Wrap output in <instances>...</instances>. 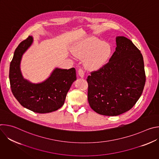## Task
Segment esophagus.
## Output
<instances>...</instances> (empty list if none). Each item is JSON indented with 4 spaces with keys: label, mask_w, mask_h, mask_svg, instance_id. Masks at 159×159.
I'll return each instance as SVG.
<instances>
[{
    "label": "esophagus",
    "mask_w": 159,
    "mask_h": 159,
    "mask_svg": "<svg viewBox=\"0 0 159 159\" xmlns=\"http://www.w3.org/2000/svg\"><path fill=\"white\" fill-rule=\"evenodd\" d=\"M78 74H79V75L81 77V78H83L84 77V72L83 71V70L82 69H79V70H78Z\"/></svg>",
    "instance_id": "esophagus-1"
}]
</instances>
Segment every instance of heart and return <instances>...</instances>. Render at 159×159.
Segmentation results:
<instances>
[{
  "mask_svg": "<svg viewBox=\"0 0 159 159\" xmlns=\"http://www.w3.org/2000/svg\"><path fill=\"white\" fill-rule=\"evenodd\" d=\"M72 52L75 57L84 59V65L89 70H98L109 60L112 47L106 41L94 36H87L74 44Z\"/></svg>",
  "mask_w": 159,
  "mask_h": 159,
  "instance_id": "b5f03b06",
  "label": "heart"
}]
</instances>
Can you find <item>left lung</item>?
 Returning a JSON list of instances; mask_svg holds the SVG:
<instances>
[{"mask_svg":"<svg viewBox=\"0 0 159 159\" xmlns=\"http://www.w3.org/2000/svg\"><path fill=\"white\" fill-rule=\"evenodd\" d=\"M116 42L109 62L87 79L90 107L109 116L131 109L140 98L146 80L140 51L125 36H117Z\"/></svg>","mask_w":159,"mask_h":159,"instance_id":"obj_1","label":"left lung"}]
</instances>
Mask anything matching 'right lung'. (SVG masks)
Returning <instances> with one entry per match:
<instances>
[{"label": "right lung", "mask_w": 159, "mask_h": 159, "mask_svg": "<svg viewBox=\"0 0 159 159\" xmlns=\"http://www.w3.org/2000/svg\"><path fill=\"white\" fill-rule=\"evenodd\" d=\"M33 42V36H29L14 52L9 68L11 89L14 96L23 107L34 112H51L63 105L68 91L77 79L75 69L55 68L48 78L38 84L25 79L20 71V61Z\"/></svg>", "instance_id": "obj_1"}]
</instances>
